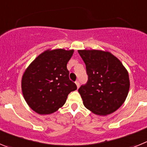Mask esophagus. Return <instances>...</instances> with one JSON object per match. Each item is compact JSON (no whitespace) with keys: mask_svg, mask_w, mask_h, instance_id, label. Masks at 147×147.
<instances>
[{"mask_svg":"<svg viewBox=\"0 0 147 147\" xmlns=\"http://www.w3.org/2000/svg\"><path fill=\"white\" fill-rule=\"evenodd\" d=\"M75 83H76V87H77V88H80V82H78V81H76Z\"/></svg>","mask_w":147,"mask_h":147,"instance_id":"34e87169","label":"esophagus"}]
</instances>
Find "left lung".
<instances>
[{
  "instance_id": "obj_1",
  "label": "left lung",
  "mask_w": 147,
  "mask_h": 147,
  "mask_svg": "<svg viewBox=\"0 0 147 147\" xmlns=\"http://www.w3.org/2000/svg\"><path fill=\"white\" fill-rule=\"evenodd\" d=\"M86 65L88 81L78 90L85 107L107 115L125 102L129 90L128 71L116 57L102 50H78Z\"/></svg>"
}]
</instances>
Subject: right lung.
<instances>
[{
    "label": "right lung",
    "instance_id": "1",
    "mask_svg": "<svg viewBox=\"0 0 147 147\" xmlns=\"http://www.w3.org/2000/svg\"><path fill=\"white\" fill-rule=\"evenodd\" d=\"M74 51L73 49H48L35 58L23 73V97L37 113L49 115L56 112L65 105L67 95L77 88L69 80L67 69Z\"/></svg>",
    "mask_w": 147,
    "mask_h": 147
}]
</instances>
